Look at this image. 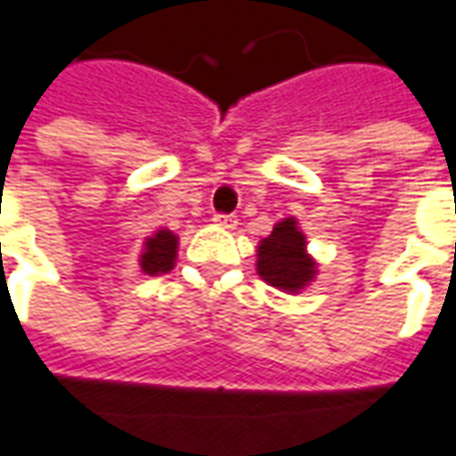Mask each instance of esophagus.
<instances>
[{"mask_svg":"<svg viewBox=\"0 0 456 456\" xmlns=\"http://www.w3.org/2000/svg\"><path fill=\"white\" fill-rule=\"evenodd\" d=\"M216 227L222 229H234L237 227V216H232V214H214V219H211Z\"/></svg>","mask_w":456,"mask_h":456,"instance_id":"1","label":"esophagus"}]
</instances>
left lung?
<instances>
[{
    "label": "left lung",
    "instance_id": "obj_1",
    "mask_svg": "<svg viewBox=\"0 0 456 456\" xmlns=\"http://www.w3.org/2000/svg\"><path fill=\"white\" fill-rule=\"evenodd\" d=\"M257 273L270 286L298 293L316 278V263L306 252V234L296 219L278 222L257 248Z\"/></svg>",
    "mask_w": 456,
    "mask_h": 456
}]
</instances>
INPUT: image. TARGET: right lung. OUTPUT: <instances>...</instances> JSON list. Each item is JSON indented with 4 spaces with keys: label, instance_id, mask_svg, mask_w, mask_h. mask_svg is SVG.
<instances>
[{
    "label": "right lung",
    "instance_id": "right-lung-1",
    "mask_svg": "<svg viewBox=\"0 0 456 456\" xmlns=\"http://www.w3.org/2000/svg\"><path fill=\"white\" fill-rule=\"evenodd\" d=\"M175 252H178V237L170 229H158L152 237H148L145 249L140 255V267L145 275H163L175 265Z\"/></svg>",
    "mask_w": 456,
    "mask_h": 456
}]
</instances>
